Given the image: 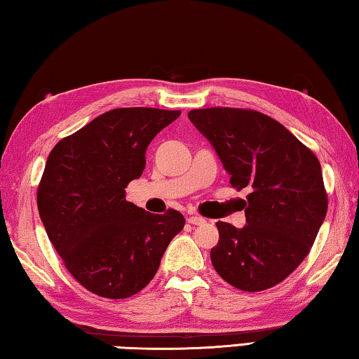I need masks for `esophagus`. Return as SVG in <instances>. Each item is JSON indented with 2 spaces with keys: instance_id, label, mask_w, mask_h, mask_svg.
<instances>
[{
  "instance_id": "obj_1",
  "label": "esophagus",
  "mask_w": 359,
  "mask_h": 359,
  "mask_svg": "<svg viewBox=\"0 0 359 359\" xmlns=\"http://www.w3.org/2000/svg\"><path fill=\"white\" fill-rule=\"evenodd\" d=\"M187 222L190 223V224H194V226H198V224H203V223H205V218L199 217V215H190V217L187 218Z\"/></svg>"
}]
</instances>
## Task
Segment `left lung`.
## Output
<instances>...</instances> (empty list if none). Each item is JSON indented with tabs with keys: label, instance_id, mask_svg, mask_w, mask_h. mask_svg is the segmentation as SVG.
<instances>
[{
	"label": "left lung",
	"instance_id": "1",
	"mask_svg": "<svg viewBox=\"0 0 359 359\" xmlns=\"http://www.w3.org/2000/svg\"><path fill=\"white\" fill-rule=\"evenodd\" d=\"M229 184L247 188L244 228L218 222L210 259L223 280L263 291L285 280L309 252L327 210L318 158L283 125L252 109H193Z\"/></svg>",
	"mask_w": 359,
	"mask_h": 359
}]
</instances>
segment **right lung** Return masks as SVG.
Instances as JSON below:
<instances>
[{
  "label": "right lung",
  "mask_w": 359,
  "mask_h": 359,
  "mask_svg": "<svg viewBox=\"0 0 359 359\" xmlns=\"http://www.w3.org/2000/svg\"><path fill=\"white\" fill-rule=\"evenodd\" d=\"M180 111L120 107L63 137L38 187L39 217L71 276L92 293L125 299L155 277L180 212L155 215L126 201L145 168V150Z\"/></svg>",
  "instance_id": "1"
}]
</instances>
